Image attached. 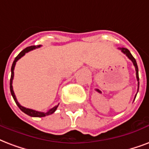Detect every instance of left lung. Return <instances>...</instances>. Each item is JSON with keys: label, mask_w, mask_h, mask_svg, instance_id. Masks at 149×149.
Masks as SVG:
<instances>
[{"label": "left lung", "mask_w": 149, "mask_h": 149, "mask_svg": "<svg viewBox=\"0 0 149 149\" xmlns=\"http://www.w3.org/2000/svg\"><path fill=\"white\" fill-rule=\"evenodd\" d=\"M119 49L121 50V52H122L123 54H126V55L128 57V58H129V59H130L131 61H132L133 64H134V65L135 70H136V77H137V80H138V90H139V77H138V65H137V62H136V60H135L134 58L133 57L132 54H130V51H129L128 49L125 48V47H120ZM138 92H137V94H138ZM136 96H137V95H135V97H136ZM135 97H134V99H135Z\"/></svg>", "instance_id": "left-lung-1"}]
</instances>
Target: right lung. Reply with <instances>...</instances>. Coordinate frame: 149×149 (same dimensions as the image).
Returning a JSON list of instances; mask_svg holds the SVG:
<instances>
[{"mask_svg": "<svg viewBox=\"0 0 149 149\" xmlns=\"http://www.w3.org/2000/svg\"><path fill=\"white\" fill-rule=\"evenodd\" d=\"M40 47V45H38V46H30V47H27L26 48H25L24 50H22L20 53H19L17 57L15 58L14 62L12 63V65H11V79H10V91H11V94L12 95V97L14 98L15 102L16 103V105H18V107L22 111V112L27 114L29 116H33V117H44V116H49L52 113H54L55 112V110L57 109V108L58 106V105H56V106H54V108H52L50 110H48L47 112H38V111H36V110L31 109H27V108H25L23 106H22L20 104H19L18 101L16 99V97H15V95L14 91H13V87H12V80H13V78H14V69L15 66V64H16V62L19 59H20L22 57L25 55L26 53L27 52H30L32 50L36 49V48H38V47Z\"/></svg>", "mask_w": 149, "mask_h": 149, "instance_id": "obj_1", "label": "right lung"}]
</instances>
